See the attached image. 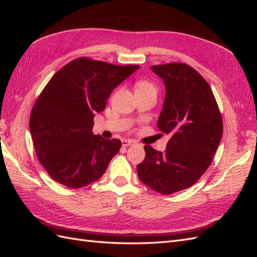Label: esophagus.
I'll return each instance as SVG.
<instances>
[{
  "instance_id": "esophagus-1",
  "label": "esophagus",
  "mask_w": 257,
  "mask_h": 257,
  "mask_svg": "<svg viewBox=\"0 0 257 257\" xmlns=\"http://www.w3.org/2000/svg\"><path fill=\"white\" fill-rule=\"evenodd\" d=\"M134 145V142L131 141V139H123L122 141V146L123 147H128V146H132Z\"/></svg>"
}]
</instances>
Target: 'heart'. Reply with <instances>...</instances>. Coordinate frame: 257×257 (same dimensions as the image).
Here are the masks:
<instances>
[{
	"instance_id": "b5f03b06",
	"label": "heart",
	"mask_w": 257,
	"mask_h": 257,
	"mask_svg": "<svg viewBox=\"0 0 257 257\" xmlns=\"http://www.w3.org/2000/svg\"><path fill=\"white\" fill-rule=\"evenodd\" d=\"M151 90V91H155L157 88H155V85L150 82V81H141L136 87V90Z\"/></svg>"
}]
</instances>
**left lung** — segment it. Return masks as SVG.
Instances as JSON below:
<instances>
[{
	"mask_svg": "<svg viewBox=\"0 0 257 257\" xmlns=\"http://www.w3.org/2000/svg\"><path fill=\"white\" fill-rule=\"evenodd\" d=\"M151 69L165 84L158 127L170 139L164 152L145 146L137 174L150 189L169 195L190 188L204 175L220 145L223 122L211 88L193 67L168 63Z\"/></svg>",
	"mask_w": 257,
	"mask_h": 257,
	"instance_id": "obj_1",
	"label": "left lung"
}]
</instances>
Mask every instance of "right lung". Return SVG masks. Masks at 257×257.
Instances as JSON below:
<instances>
[{
  "instance_id": "right-lung-1",
  "label": "right lung",
  "mask_w": 257,
  "mask_h": 257,
  "mask_svg": "<svg viewBox=\"0 0 257 257\" xmlns=\"http://www.w3.org/2000/svg\"><path fill=\"white\" fill-rule=\"evenodd\" d=\"M138 68L78 58L53 75L31 111L30 132L38 161L54 181L79 189L104 175L122 144L93 134V118Z\"/></svg>"
}]
</instances>
